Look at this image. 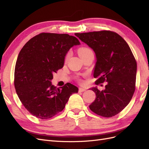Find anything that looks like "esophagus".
<instances>
[{"label":"esophagus","instance_id":"obj_1","mask_svg":"<svg viewBox=\"0 0 149 149\" xmlns=\"http://www.w3.org/2000/svg\"><path fill=\"white\" fill-rule=\"evenodd\" d=\"M86 91V89L82 88H79V92H84Z\"/></svg>","mask_w":149,"mask_h":149}]
</instances>
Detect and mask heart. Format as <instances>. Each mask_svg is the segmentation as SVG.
I'll return each instance as SVG.
<instances>
[{"mask_svg":"<svg viewBox=\"0 0 149 149\" xmlns=\"http://www.w3.org/2000/svg\"><path fill=\"white\" fill-rule=\"evenodd\" d=\"M91 52H92L91 49H89V48H87V47H81L78 49V54H79V56H80V58H82V57L86 56V55H88V53H91ZM70 56V52H68L66 54V55L65 56V61H67L68 60Z\"/></svg>","mask_w":149,"mask_h":149,"instance_id":"b5f03b06","label":"heart"}]
</instances>
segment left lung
<instances>
[{
	"mask_svg": "<svg viewBox=\"0 0 149 149\" xmlns=\"http://www.w3.org/2000/svg\"><path fill=\"white\" fill-rule=\"evenodd\" d=\"M93 49L96 57L93 76L96 84L107 82L105 89L91 90L96 99L89 105L94 113L111 118L123 111L131 100L136 86L137 63L128 44L114 31L103 30L75 33Z\"/></svg>",
	"mask_w": 149,
	"mask_h": 149,
	"instance_id": "left-lung-1",
	"label": "left lung"
}]
</instances>
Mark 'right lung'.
<instances>
[{"mask_svg": "<svg viewBox=\"0 0 149 149\" xmlns=\"http://www.w3.org/2000/svg\"><path fill=\"white\" fill-rule=\"evenodd\" d=\"M79 45L78 39L68 34L42 33L22 48L15 68V88L24 107L36 118H52L63 110L72 94L78 92L71 83L59 89L51 81L63 66L70 49Z\"/></svg>", "mask_w": 149, "mask_h": 149, "instance_id": "obj_1", "label": "right lung"}]
</instances>
